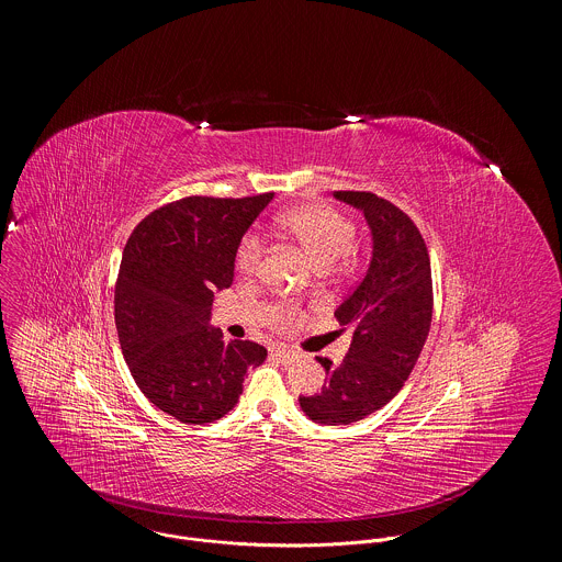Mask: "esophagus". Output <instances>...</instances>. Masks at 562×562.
I'll list each match as a JSON object with an SVG mask.
<instances>
[{
	"instance_id": "1",
	"label": "esophagus",
	"mask_w": 562,
	"mask_h": 562,
	"mask_svg": "<svg viewBox=\"0 0 562 562\" xmlns=\"http://www.w3.org/2000/svg\"><path fill=\"white\" fill-rule=\"evenodd\" d=\"M272 356H274L277 360H281L283 364H290V362H294V360L299 358V353H296V351L285 349V347H274V349H272Z\"/></svg>"
}]
</instances>
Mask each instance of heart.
Wrapping results in <instances>:
<instances>
[{
  "label": "heart",
  "instance_id": "1",
  "mask_svg": "<svg viewBox=\"0 0 562 562\" xmlns=\"http://www.w3.org/2000/svg\"><path fill=\"white\" fill-rule=\"evenodd\" d=\"M277 226L292 237L321 270H329L345 257L353 244V224L325 204H303L283 211ZM263 259V237L250 233L241 239L237 250V266L246 274H255Z\"/></svg>",
  "mask_w": 562,
  "mask_h": 562
}]
</instances>
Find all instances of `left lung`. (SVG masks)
Masks as SVG:
<instances>
[{"instance_id": "8db88e82", "label": "left lung", "mask_w": 562, "mask_h": 562, "mask_svg": "<svg viewBox=\"0 0 562 562\" xmlns=\"http://www.w3.org/2000/svg\"><path fill=\"white\" fill-rule=\"evenodd\" d=\"M362 211L371 231V261L362 281L336 307L353 331L340 364L316 358L327 373L316 395H301L303 413L327 426L353 424L397 395L426 342L432 281L426 244L406 213L367 191H334Z\"/></svg>"}]
</instances>
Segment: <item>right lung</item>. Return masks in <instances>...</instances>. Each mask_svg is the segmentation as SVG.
Wrapping results in <instances>:
<instances>
[{
	"mask_svg": "<svg viewBox=\"0 0 562 562\" xmlns=\"http://www.w3.org/2000/svg\"><path fill=\"white\" fill-rule=\"evenodd\" d=\"M272 193L184 198L147 215L127 239L114 294L116 331L138 389L182 424L224 417L244 391L248 367L268 351L224 340L211 305L231 288L241 237Z\"/></svg>",
	"mask_w": 562,
	"mask_h": 562,
	"instance_id": "add662e5",
	"label": "right lung"
}]
</instances>
